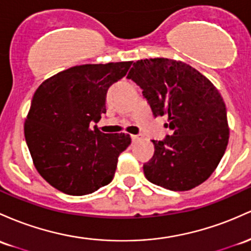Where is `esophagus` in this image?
Instances as JSON below:
<instances>
[{"mask_svg": "<svg viewBox=\"0 0 251 251\" xmlns=\"http://www.w3.org/2000/svg\"><path fill=\"white\" fill-rule=\"evenodd\" d=\"M131 138H132V140H133V142H138V140L143 139V136H142V134H132Z\"/></svg>", "mask_w": 251, "mask_h": 251, "instance_id": "34e87169", "label": "esophagus"}]
</instances>
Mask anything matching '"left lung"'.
Returning <instances> with one entry per match:
<instances>
[{"label":"left lung","instance_id":"left-lung-1","mask_svg":"<svg viewBox=\"0 0 251 251\" xmlns=\"http://www.w3.org/2000/svg\"><path fill=\"white\" fill-rule=\"evenodd\" d=\"M127 78L143 89L155 117H168L172 136L152 140L155 153L143 166L151 183L170 191H189L218 167L228 142L224 100L197 69L169 58L140 59Z\"/></svg>","mask_w":251,"mask_h":251}]
</instances>
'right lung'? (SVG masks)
<instances>
[{
  "instance_id": "1",
  "label": "right lung",
  "mask_w": 251,
  "mask_h": 251,
  "mask_svg": "<svg viewBox=\"0 0 251 251\" xmlns=\"http://www.w3.org/2000/svg\"><path fill=\"white\" fill-rule=\"evenodd\" d=\"M132 62L83 64L44 81L32 99L25 138L41 177L69 195H85L113 180L130 134L89 127L106 113L107 90Z\"/></svg>"
}]
</instances>
